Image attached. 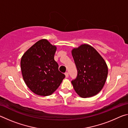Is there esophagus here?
Returning a JSON list of instances; mask_svg holds the SVG:
<instances>
[{
  "instance_id": "esophagus-1",
  "label": "esophagus",
  "mask_w": 128,
  "mask_h": 128,
  "mask_svg": "<svg viewBox=\"0 0 128 128\" xmlns=\"http://www.w3.org/2000/svg\"><path fill=\"white\" fill-rule=\"evenodd\" d=\"M65 75H66V78H68L69 77V73L68 72L65 73Z\"/></svg>"
}]
</instances>
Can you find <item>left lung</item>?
<instances>
[{
  "mask_svg": "<svg viewBox=\"0 0 128 128\" xmlns=\"http://www.w3.org/2000/svg\"><path fill=\"white\" fill-rule=\"evenodd\" d=\"M77 69V77L72 81L75 92L82 98L96 95L102 89L108 75L105 60L94 47L80 45L72 50Z\"/></svg>",
  "mask_w": 128,
  "mask_h": 128,
  "instance_id": "1",
  "label": "left lung"
}]
</instances>
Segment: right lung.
<instances>
[{"label":"right lung","instance_id":"1","mask_svg":"<svg viewBox=\"0 0 128 128\" xmlns=\"http://www.w3.org/2000/svg\"><path fill=\"white\" fill-rule=\"evenodd\" d=\"M56 49V46L42 39L30 47L21 58L23 79L34 94L40 96L51 95L65 78L54 60Z\"/></svg>","mask_w":128,"mask_h":128}]
</instances>
